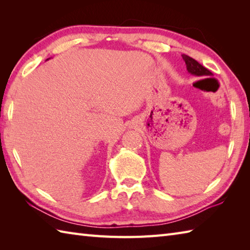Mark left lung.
<instances>
[{"label":"left lung","instance_id":"left-lung-1","mask_svg":"<svg viewBox=\"0 0 250 250\" xmlns=\"http://www.w3.org/2000/svg\"><path fill=\"white\" fill-rule=\"evenodd\" d=\"M183 59L186 62V66H187V71L192 74V75L195 76H210L211 72L209 70H207L206 67H204L200 63L194 60L193 58H191L187 55H183Z\"/></svg>","mask_w":250,"mask_h":250}]
</instances>
